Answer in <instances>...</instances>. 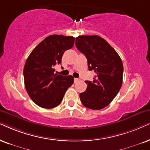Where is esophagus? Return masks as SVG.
Returning a JSON list of instances; mask_svg holds the SVG:
<instances>
[{
  "mask_svg": "<svg viewBox=\"0 0 150 150\" xmlns=\"http://www.w3.org/2000/svg\"><path fill=\"white\" fill-rule=\"evenodd\" d=\"M79 81V79L78 78H75V79H74V82H75V83L78 82Z\"/></svg>",
  "mask_w": 150,
  "mask_h": 150,
  "instance_id": "34e87169",
  "label": "esophagus"
}]
</instances>
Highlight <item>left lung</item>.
<instances>
[{"label": "left lung", "mask_w": 150, "mask_h": 150, "mask_svg": "<svg viewBox=\"0 0 150 150\" xmlns=\"http://www.w3.org/2000/svg\"><path fill=\"white\" fill-rule=\"evenodd\" d=\"M75 45L86 56L89 71L96 73L93 81H85L86 90L79 94L81 103L91 109H103L111 103L122 86V60L116 51L98 35L79 36Z\"/></svg>", "instance_id": "1"}]
</instances>
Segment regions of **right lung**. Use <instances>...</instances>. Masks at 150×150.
Masks as SVG:
<instances>
[{
  "mask_svg": "<svg viewBox=\"0 0 150 150\" xmlns=\"http://www.w3.org/2000/svg\"><path fill=\"white\" fill-rule=\"evenodd\" d=\"M75 37L50 35L39 43L26 60L24 82L30 98L38 106L52 109L61 103L67 89L73 84L72 75L54 73L64 52L73 48Z\"/></svg>",
  "mask_w": 150,
  "mask_h": 150,
  "instance_id": "add662e5",
  "label": "right lung"
}]
</instances>
